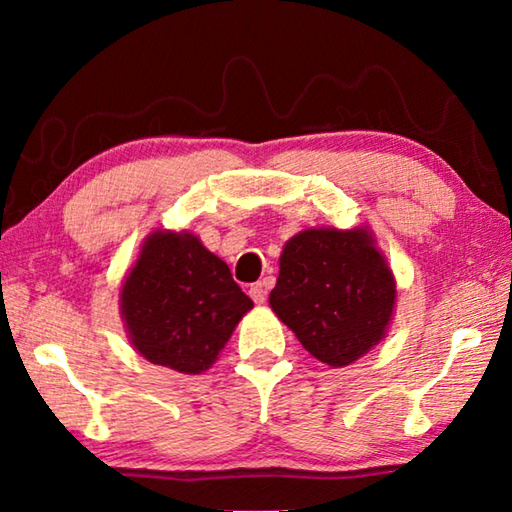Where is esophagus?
Here are the masks:
<instances>
[{
  "mask_svg": "<svg viewBox=\"0 0 512 512\" xmlns=\"http://www.w3.org/2000/svg\"><path fill=\"white\" fill-rule=\"evenodd\" d=\"M248 293H250V298H253L255 305H264V302H266V284L264 282L253 284Z\"/></svg>",
  "mask_w": 512,
  "mask_h": 512,
  "instance_id": "1",
  "label": "esophagus"
}]
</instances>
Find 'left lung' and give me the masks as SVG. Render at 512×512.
I'll list each match as a JSON object with an SVG mask.
<instances>
[{
  "label": "left lung",
  "mask_w": 512,
  "mask_h": 512,
  "mask_svg": "<svg viewBox=\"0 0 512 512\" xmlns=\"http://www.w3.org/2000/svg\"><path fill=\"white\" fill-rule=\"evenodd\" d=\"M395 300L391 266L372 230L359 225L293 235L268 305L311 357L343 368L386 339Z\"/></svg>",
  "instance_id": "1"
}]
</instances>
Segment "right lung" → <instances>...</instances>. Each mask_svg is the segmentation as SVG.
I'll use <instances>...</instances> for the list:
<instances>
[{
  "label": "right lung",
  "mask_w": 512,
  "mask_h": 512,
  "mask_svg": "<svg viewBox=\"0 0 512 512\" xmlns=\"http://www.w3.org/2000/svg\"><path fill=\"white\" fill-rule=\"evenodd\" d=\"M250 309L228 264L189 230H153L119 289L135 352L183 375L212 368Z\"/></svg>",
  "instance_id": "add662e5"
}]
</instances>
